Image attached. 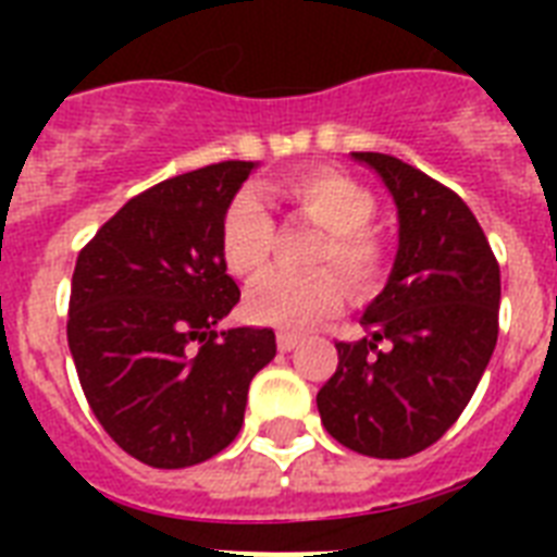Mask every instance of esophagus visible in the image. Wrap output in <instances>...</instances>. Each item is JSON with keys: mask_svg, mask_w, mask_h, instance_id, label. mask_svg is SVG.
<instances>
[{"mask_svg": "<svg viewBox=\"0 0 557 557\" xmlns=\"http://www.w3.org/2000/svg\"><path fill=\"white\" fill-rule=\"evenodd\" d=\"M297 344H300V335H297V332H286V330L277 332V347L283 349V352H292Z\"/></svg>", "mask_w": 557, "mask_h": 557, "instance_id": "1", "label": "esophagus"}]
</instances>
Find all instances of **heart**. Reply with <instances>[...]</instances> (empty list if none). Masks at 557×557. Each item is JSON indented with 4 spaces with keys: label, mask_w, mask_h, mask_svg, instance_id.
Segmentation results:
<instances>
[{
    "label": "heart",
    "mask_w": 557,
    "mask_h": 557,
    "mask_svg": "<svg viewBox=\"0 0 557 557\" xmlns=\"http://www.w3.org/2000/svg\"><path fill=\"white\" fill-rule=\"evenodd\" d=\"M306 222L321 227L309 262L335 265L356 295H370L381 286L387 271V245L372 231L375 196L347 173L326 168L300 170L277 185ZM274 248V222L253 193H239L222 213L219 253L225 269L239 280H253L269 265ZM344 283L332 269H312L304 274L271 271L253 283L245 297V314L257 323L300 330L318 318L338 312Z\"/></svg>",
    "instance_id": "1"
}]
</instances>
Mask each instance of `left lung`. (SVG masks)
Returning a JSON list of instances; mask_svg holds the SVG:
<instances>
[{
	"label": "left lung",
	"instance_id": "left-lung-1",
	"mask_svg": "<svg viewBox=\"0 0 557 557\" xmlns=\"http://www.w3.org/2000/svg\"><path fill=\"white\" fill-rule=\"evenodd\" d=\"M370 164L398 208V251L367 306L361 341H338V370L318 393L323 428L364 457L431 448L474 396L497 344L500 265L457 193L384 152Z\"/></svg>",
	"mask_w": 557,
	"mask_h": 557
}]
</instances>
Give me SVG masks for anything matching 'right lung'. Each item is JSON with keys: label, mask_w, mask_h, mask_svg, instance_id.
I'll return each mask as SVG.
<instances>
[{"label": "right lung", "mask_w": 557, "mask_h": 557, "mask_svg": "<svg viewBox=\"0 0 557 557\" xmlns=\"http://www.w3.org/2000/svg\"><path fill=\"white\" fill-rule=\"evenodd\" d=\"M253 161H219L129 199L77 253L69 349L103 431L152 468L216 457L243 428L274 332L216 323L239 304L222 213Z\"/></svg>", "instance_id": "add662e5"}]
</instances>
